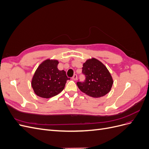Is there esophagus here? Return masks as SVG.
<instances>
[{
  "instance_id": "1",
  "label": "esophagus",
  "mask_w": 149,
  "mask_h": 149,
  "mask_svg": "<svg viewBox=\"0 0 149 149\" xmlns=\"http://www.w3.org/2000/svg\"><path fill=\"white\" fill-rule=\"evenodd\" d=\"M77 78H78V77H77V75H76V74H74L73 75V77H72V79H73V80H76V79H77Z\"/></svg>"
}]
</instances>
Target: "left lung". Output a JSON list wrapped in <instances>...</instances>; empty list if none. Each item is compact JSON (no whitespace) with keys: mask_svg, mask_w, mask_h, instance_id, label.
Listing matches in <instances>:
<instances>
[{"mask_svg":"<svg viewBox=\"0 0 149 149\" xmlns=\"http://www.w3.org/2000/svg\"><path fill=\"white\" fill-rule=\"evenodd\" d=\"M82 68L86 79L84 82H77V86L83 93L97 98L105 96L111 91L113 79L102 62L93 58L84 63Z\"/></svg>","mask_w":149,"mask_h":149,"instance_id":"obj_1","label":"left lung"}]
</instances>
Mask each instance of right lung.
Masks as SVG:
<instances>
[{
    "mask_svg": "<svg viewBox=\"0 0 149 149\" xmlns=\"http://www.w3.org/2000/svg\"><path fill=\"white\" fill-rule=\"evenodd\" d=\"M56 60L47 59L37 68L31 79V87L39 97L50 98L60 93L65 88L67 77L64 70L58 69Z\"/></svg>",
    "mask_w": 149,
    "mask_h": 149,
    "instance_id": "add662e5",
    "label": "right lung"
}]
</instances>
